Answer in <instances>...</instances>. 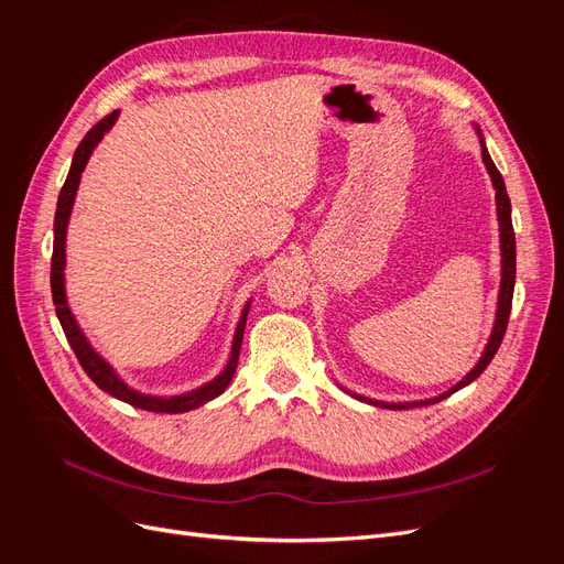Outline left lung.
<instances>
[{
	"mask_svg": "<svg viewBox=\"0 0 564 564\" xmlns=\"http://www.w3.org/2000/svg\"><path fill=\"white\" fill-rule=\"evenodd\" d=\"M480 135V145H482V160L487 172L491 176L494 183V191H497V216H499V230H501V289H499V308H497V319H494V329L489 336V344L485 346V352L480 357V362H477L464 379H460L454 388H449L447 392H442L440 398H431V400H421V402H379V400H369L362 395H355L357 400L369 402L373 406H388V409H409V406H425V404H435L440 400L449 398L452 392L460 390L464 386L473 383L480 373L487 369V365L491 362V357L497 355L506 327H508V317H510V303H513V289H516V232H513V220H510V199L506 193V183L503 176L499 174V169L494 166L489 152L485 148V139L482 133Z\"/></svg>",
	"mask_w": 564,
	"mask_h": 564,
	"instance_id": "1",
	"label": "left lung"
}]
</instances>
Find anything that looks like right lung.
Here are the masks:
<instances>
[{"label": "right lung", "instance_id": "obj_1", "mask_svg": "<svg viewBox=\"0 0 564 564\" xmlns=\"http://www.w3.org/2000/svg\"><path fill=\"white\" fill-rule=\"evenodd\" d=\"M119 110L110 112L108 117L100 119L98 124L91 127V131L84 135L82 143L75 150V158L70 164V172H67V178L61 187V195H58V207H56V218H54V256H51V294H54V305H56V315L61 319V327L65 332L67 344L75 350L77 360L82 365V369L89 373V379L100 388L106 390L108 395L122 400L131 406H139L145 409V412H158V414H183V412H191V409H197L199 404L209 402L214 398H218L220 392L228 388V383L235 377V369H237V360H240V348H242V336H245V324H247V313H249V305H245L242 317L237 322V329H235V338H232V348H230V357H228V365L226 369L218 373V377L209 383H204L191 392H181V395H172V398H158V395H145V392H139L129 388L122 379L117 377V371L100 357L91 344L89 338L84 336V332L79 329V324L70 311V305H67L65 299V235H67V220H70L73 214V204H75V195H77V187H79V178L84 166H87L89 158L94 148L100 143V139L112 129V124L117 122Z\"/></svg>", "mask_w": 564, "mask_h": 564}]
</instances>
